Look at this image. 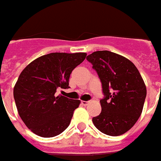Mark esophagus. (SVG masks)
I'll list each match as a JSON object with an SVG mask.
<instances>
[{"mask_svg": "<svg viewBox=\"0 0 161 161\" xmlns=\"http://www.w3.org/2000/svg\"><path fill=\"white\" fill-rule=\"evenodd\" d=\"M81 103H82L83 106H87L88 103H89V102H88V101H82V102H81Z\"/></svg>", "mask_w": 161, "mask_h": 161, "instance_id": "1", "label": "esophagus"}]
</instances>
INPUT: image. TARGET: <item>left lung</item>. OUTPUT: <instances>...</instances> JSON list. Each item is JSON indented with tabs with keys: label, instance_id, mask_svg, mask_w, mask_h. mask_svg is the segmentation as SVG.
<instances>
[{
	"label": "left lung",
	"instance_id": "obj_1",
	"mask_svg": "<svg viewBox=\"0 0 161 161\" xmlns=\"http://www.w3.org/2000/svg\"><path fill=\"white\" fill-rule=\"evenodd\" d=\"M102 83V110L93 118L103 134L119 136L135 125L142 113L146 87L140 72L128 58L109 51H97L87 57Z\"/></svg>",
	"mask_w": 161,
	"mask_h": 161
}]
</instances>
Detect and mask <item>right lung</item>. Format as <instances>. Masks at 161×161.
<instances>
[{"label": "right lung", "instance_id": "obj_1", "mask_svg": "<svg viewBox=\"0 0 161 161\" xmlns=\"http://www.w3.org/2000/svg\"><path fill=\"white\" fill-rule=\"evenodd\" d=\"M87 53H52L29 63L13 89L20 117L31 132L44 138L60 135L68 127L80 100L56 96L57 89L68 88L72 71Z\"/></svg>", "mask_w": 161, "mask_h": 161}]
</instances>
